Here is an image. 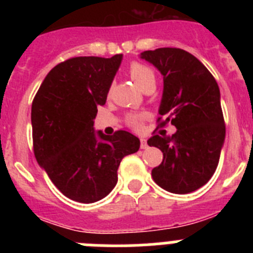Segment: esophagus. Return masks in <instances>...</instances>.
<instances>
[{
  "mask_svg": "<svg viewBox=\"0 0 253 253\" xmlns=\"http://www.w3.org/2000/svg\"><path fill=\"white\" fill-rule=\"evenodd\" d=\"M140 148L142 149L148 148V143H147V139H144V138H140Z\"/></svg>",
  "mask_w": 253,
  "mask_h": 253,
  "instance_id": "1",
  "label": "esophagus"
}]
</instances>
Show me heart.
I'll use <instances>...</instances> for the list:
<instances>
[{
	"label": "heart",
	"instance_id": "obj_1",
	"mask_svg": "<svg viewBox=\"0 0 253 253\" xmlns=\"http://www.w3.org/2000/svg\"><path fill=\"white\" fill-rule=\"evenodd\" d=\"M129 76L130 78L135 82L139 88H142L143 91L149 88V87L156 86V73H154L153 69L151 68L147 64L139 63V62H133V63L129 66ZM114 86H110L109 91H107V95L110 96L113 93ZM148 119V115L146 113L140 114H130V115L126 116V125L130 126L134 130H140L143 128V123Z\"/></svg>",
	"mask_w": 253,
	"mask_h": 253
}]
</instances>
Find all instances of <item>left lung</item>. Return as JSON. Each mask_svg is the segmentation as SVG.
Returning <instances> with one entry per match:
<instances>
[{
  "instance_id": "obj_1",
  "label": "left lung",
  "mask_w": 253,
  "mask_h": 253,
  "mask_svg": "<svg viewBox=\"0 0 253 253\" xmlns=\"http://www.w3.org/2000/svg\"><path fill=\"white\" fill-rule=\"evenodd\" d=\"M140 58L157 67L163 76L157 129L169 123L177 129L171 137L165 131L153 134L147 142L163 153L162 163L152 169V177L169 193H193L214 175L224 143L218 84L207 67L184 49L146 50Z\"/></svg>"
}]
</instances>
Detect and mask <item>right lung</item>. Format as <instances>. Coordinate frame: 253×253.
Wrapping results in <instances>:
<instances>
[{"mask_svg":"<svg viewBox=\"0 0 253 253\" xmlns=\"http://www.w3.org/2000/svg\"><path fill=\"white\" fill-rule=\"evenodd\" d=\"M122 54L75 57L57 64L44 78L31 105L35 158L64 196L78 203L99 202L118 182L123 158L140 142L129 131H99L93 119L105 105Z\"/></svg>","mask_w":253,"mask_h":253,"instance_id":"obj_1","label":"right lung"}]
</instances>
